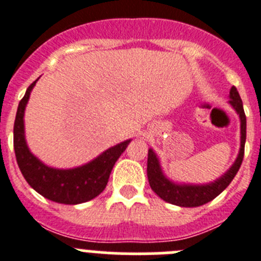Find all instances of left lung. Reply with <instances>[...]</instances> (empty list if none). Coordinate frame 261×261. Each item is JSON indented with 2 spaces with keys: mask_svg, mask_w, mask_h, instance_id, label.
I'll return each mask as SVG.
<instances>
[{
  "mask_svg": "<svg viewBox=\"0 0 261 261\" xmlns=\"http://www.w3.org/2000/svg\"><path fill=\"white\" fill-rule=\"evenodd\" d=\"M230 105L238 112L241 117V150L234 165L225 175L217 179L214 183L205 184V186H187V184H175L166 179L162 174L158 158L151 149L147 153V179L151 190L162 200L170 204L184 206V208H193L200 206L206 202L212 201L220 195L226 187L231 183L239 167L242 165L244 156V144H246V114L243 110V103L239 96L237 87L232 86L230 90Z\"/></svg>",
  "mask_w": 261,
  "mask_h": 261,
  "instance_id": "obj_1",
  "label": "left lung"
}]
</instances>
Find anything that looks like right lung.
Listing matches in <instances>:
<instances>
[{
    "label": "right lung",
    "mask_w": 261,
    "mask_h": 261,
    "mask_svg": "<svg viewBox=\"0 0 261 261\" xmlns=\"http://www.w3.org/2000/svg\"><path fill=\"white\" fill-rule=\"evenodd\" d=\"M36 81L30 85L19 102L14 121V151L20 172L27 183L45 199L68 205L90 201L103 192L115 163L125 150L130 140L110 147L98 158L77 168L59 170L41 163L27 147L23 123L24 108Z\"/></svg>",
    "instance_id": "add662e5"
}]
</instances>
